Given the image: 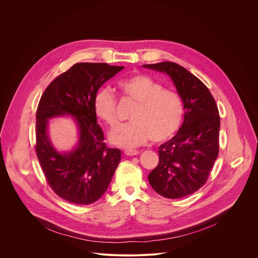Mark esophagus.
<instances>
[{
  "label": "esophagus",
  "instance_id": "1",
  "mask_svg": "<svg viewBox=\"0 0 258 258\" xmlns=\"http://www.w3.org/2000/svg\"><path fill=\"white\" fill-rule=\"evenodd\" d=\"M124 154L127 155V156H135V155H138V154H139V151H138V150L126 149V150H124Z\"/></svg>",
  "mask_w": 258,
  "mask_h": 258
}]
</instances>
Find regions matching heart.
Instances as JSON below:
<instances>
[{
    "label": "heart",
    "instance_id": "b5f03b06",
    "mask_svg": "<svg viewBox=\"0 0 258 258\" xmlns=\"http://www.w3.org/2000/svg\"><path fill=\"white\" fill-rule=\"evenodd\" d=\"M120 90L137 103L130 119L109 134V140L121 148H134L152 139L163 142L178 130L183 106L180 97L145 75H135L118 84ZM116 99L109 89H101L94 98L96 116L109 126L117 123Z\"/></svg>",
    "mask_w": 258,
    "mask_h": 258
}]
</instances>
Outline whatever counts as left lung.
Masks as SVG:
<instances>
[{
  "instance_id": "obj_1",
  "label": "left lung",
  "mask_w": 258,
  "mask_h": 258,
  "mask_svg": "<svg viewBox=\"0 0 258 258\" xmlns=\"http://www.w3.org/2000/svg\"><path fill=\"white\" fill-rule=\"evenodd\" d=\"M143 67L167 75L185 109L176 135L159 146V163L149 173V182L165 198L189 196L206 182L218 155L220 120L216 103L207 87L176 63L167 61Z\"/></svg>"
}]
</instances>
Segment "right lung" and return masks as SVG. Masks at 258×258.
Masks as SVG:
<instances>
[{
    "label": "right lung",
    "instance_id": "1",
    "mask_svg": "<svg viewBox=\"0 0 258 258\" xmlns=\"http://www.w3.org/2000/svg\"><path fill=\"white\" fill-rule=\"evenodd\" d=\"M123 68L107 63H77L57 77L40 100L36 156L52 190L70 203L88 205L100 199L121 160V151L107 148L104 143L94 98L101 86ZM60 116H71L79 130L78 143L66 153L54 148L47 132L48 119Z\"/></svg>",
    "mask_w": 258,
    "mask_h": 258
}]
</instances>
